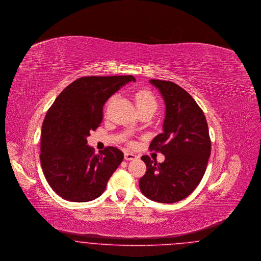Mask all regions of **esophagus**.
Listing matches in <instances>:
<instances>
[{
    "instance_id": "obj_1",
    "label": "esophagus",
    "mask_w": 261,
    "mask_h": 261,
    "mask_svg": "<svg viewBox=\"0 0 261 261\" xmlns=\"http://www.w3.org/2000/svg\"><path fill=\"white\" fill-rule=\"evenodd\" d=\"M138 156L134 153H131V152H126L124 153V159L126 161H132V160H136Z\"/></svg>"
}]
</instances>
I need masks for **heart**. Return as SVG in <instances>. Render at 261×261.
Wrapping results in <instances>:
<instances>
[{
	"instance_id": "obj_1",
	"label": "heart",
	"mask_w": 261,
	"mask_h": 261,
	"mask_svg": "<svg viewBox=\"0 0 261 261\" xmlns=\"http://www.w3.org/2000/svg\"><path fill=\"white\" fill-rule=\"evenodd\" d=\"M134 98L138 110L151 109L153 112L155 111L158 107V101L152 92L149 91H139L136 92Z\"/></svg>"
}]
</instances>
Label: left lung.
Masks as SVG:
<instances>
[{"instance_id":"left-lung-1","label":"left lung","mask_w":261,"mask_h":261,"mask_svg":"<svg viewBox=\"0 0 261 261\" xmlns=\"http://www.w3.org/2000/svg\"><path fill=\"white\" fill-rule=\"evenodd\" d=\"M163 96L166 116L163 133L153 139L149 149L161 152L165 162L142 161L147 171L140 178L142 193L160 203L186 198L200 184L211 153V140L205 115L193 97L176 84L150 80Z\"/></svg>"}]
</instances>
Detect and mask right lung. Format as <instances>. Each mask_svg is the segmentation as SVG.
Returning <instances> with one entry per match:
<instances>
[{
	"label": "right lung",
	"mask_w": 261,
	"mask_h": 261,
	"mask_svg": "<svg viewBox=\"0 0 261 261\" xmlns=\"http://www.w3.org/2000/svg\"><path fill=\"white\" fill-rule=\"evenodd\" d=\"M133 76L83 77L74 81L48 109L40 136V163L47 182L63 199L88 202L106 190L124 154L107 147L95 154L87 145L102 121L108 98Z\"/></svg>",
	"instance_id": "1"
}]
</instances>
